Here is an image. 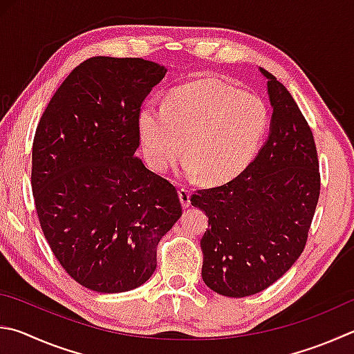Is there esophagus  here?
Instances as JSON below:
<instances>
[{"instance_id":"1","label":"esophagus","mask_w":354,"mask_h":354,"mask_svg":"<svg viewBox=\"0 0 354 354\" xmlns=\"http://www.w3.org/2000/svg\"><path fill=\"white\" fill-rule=\"evenodd\" d=\"M178 195H179V199H181L183 207L187 209L190 205V192L187 189H179Z\"/></svg>"}]
</instances>
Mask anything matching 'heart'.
Returning <instances> with one entry per match:
<instances>
[{
	"label": "heart",
	"mask_w": 354,
	"mask_h": 354,
	"mask_svg": "<svg viewBox=\"0 0 354 354\" xmlns=\"http://www.w3.org/2000/svg\"><path fill=\"white\" fill-rule=\"evenodd\" d=\"M268 111L216 77L203 75L173 89L165 105L149 102L139 113L147 164L164 173L181 156L185 171L223 184L249 164L265 131Z\"/></svg>",
	"instance_id": "1"
}]
</instances>
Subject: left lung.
Segmentation results:
<instances>
[{"label": "left lung", "instance_id": "1", "mask_svg": "<svg viewBox=\"0 0 354 354\" xmlns=\"http://www.w3.org/2000/svg\"><path fill=\"white\" fill-rule=\"evenodd\" d=\"M268 79L269 136L239 176L198 190L209 216L201 239L203 280L226 297H248L277 281L304 252L320 194L313 131L288 89Z\"/></svg>", "mask_w": 354, "mask_h": 354}]
</instances>
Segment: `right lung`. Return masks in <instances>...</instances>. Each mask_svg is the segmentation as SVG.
I'll use <instances>...</instances> for the list:
<instances>
[{"label": "right lung", "instance_id": "obj_1", "mask_svg": "<svg viewBox=\"0 0 354 354\" xmlns=\"http://www.w3.org/2000/svg\"><path fill=\"white\" fill-rule=\"evenodd\" d=\"M167 69L93 57L44 110L32 145V192L44 239L77 283L125 292L156 269V248L183 207L167 179L136 158L139 113Z\"/></svg>", "mask_w": 354, "mask_h": 354}]
</instances>
